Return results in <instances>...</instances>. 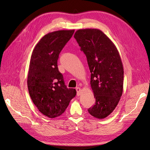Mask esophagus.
<instances>
[{
    "label": "esophagus",
    "instance_id": "1",
    "mask_svg": "<svg viewBox=\"0 0 150 150\" xmlns=\"http://www.w3.org/2000/svg\"><path fill=\"white\" fill-rule=\"evenodd\" d=\"M76 91H77V95H78V96H80L81 92V89L79 87H77L76 88Z\"/></svg>",
    "mask_w": 150,
    "mask_h": 150
}]
</instances>
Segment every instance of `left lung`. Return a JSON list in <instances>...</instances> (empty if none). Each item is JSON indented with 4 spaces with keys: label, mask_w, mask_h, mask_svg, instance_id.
<instances>
[{
    "label": "left lung",
    "mask_w": 150,
    "mask_h": 150,
    "mask_svg": "<svg viewBox=\"0 0 150 150\" xmlns=\"http://www.w3.org/2000/svg\"><path fill=\"white\" fill-rule=\"evenodd\" d=\"M74 38L87 57L91 86L96 99L91 115L104 119L114 111L123 91V66L118 51L108 36L97 29L77 30Z\"/></svg>",
    "instance_id": "left-lung-1"
}]
</instances>
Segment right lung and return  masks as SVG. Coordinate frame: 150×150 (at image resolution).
Returning <instances> with one entry per match:
<instances>
[{
  "instance_id": "obj_1",
  "label": "right lung",
  "mask_w": 150,
  "mask_h": 150,
  "mask_svg": "<svg viewBox=\"0 0 150 150\" xmlns=\"http://www.w3.org/2000/svg\"><path fill=\"white\" fill-rule=\"evenodd\" d=\"M74 30H61L45 35L32 53L28 76L30 96L38 110L50 118L61 115L71 99L75 89H68L59 71V53L73 35Z\"/></svg>"
}]
</instances>
